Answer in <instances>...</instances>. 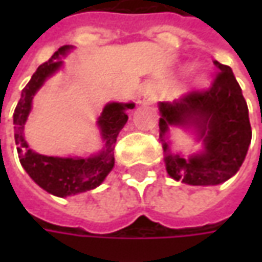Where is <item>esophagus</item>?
I'll list each match as a JSON object with an SVG mask.
<instances>
[{"mask_svg": "<svg viewBox=\"0 0 262 262\" xmlns=\"http://www.w3.org/2000/svg\"><path fill=\"white\" fill-rule=\"evenodd\" d=\"M156 99H157V92H156V88H154L153 85H144L140 90V92H139V97H137V102L139 103H146V105H148V103H153L156 102Z\"/></svg>", "mask_w": 262, "mask_h": 262, "instance_id": "esophagus-1", "label": "esophagus"}]
</instances>
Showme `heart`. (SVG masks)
<instances>
[{
	"label": "heart",
	"mask_w": 262,
	"mask_h": 262,
	"mask_svg": "<svg viewBox=\"0 0 262 262\" xmlns=\"http://www.w3.org/2000/svg\"><path fill=\"white\" fill-rule=\"evenodd\" d=\"M193 85H202L203 82H205V80H203L202 75H196V77H193Z\"/></svg>",
	"instance_id": "heart-1"
}]
</instances>
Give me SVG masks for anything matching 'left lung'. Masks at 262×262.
Returning <instances> with one entry per match:
<instances>
[{"instance_id":"obj_1","label":"left lung","mask_w":262,"mask_h":262,"mask_svg":"<svg viewBox=\"0 0 262 262\" xmlns=\"http://www.w3.org/2000/svg\"><path fill=\"white\" fill-rule=\"evenodd\" d=\"M216 73L205 91H192L172 102H160V139L171 178L188 185H217L236 174L251 143V125L242 88L229 66L213 61ZM170 125L193 127L204 151L185 160L169 151Z\"/></svg>"}]
</instances>
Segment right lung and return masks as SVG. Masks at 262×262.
<instances>
[{
  "instance_id": "add662e5",
  "label": "right lung",
  "mask_w": 262,
  "mask_h": 262,
  "mask_svg": "<svg viewBox=\"0 0 262 262\" xmlns=\"http://www.w3.org/2000/svg\"><path fill=\"white\" fill-rule=\"evenodd\" d=\"M71 46H61L56 53L37 67L31 81L22 90L20 99L14 112L15 143L19 161L25 171L37 185L56 196L86 192L101 185L115 165L114 148L116 137L127 122V109L135 108V103L111 102L103 108L98 119L101 136L105 143L103 150L88 159L81 157H49L35 153L29 148L24 136V126L32 109V99L37 90L63 66L60 57L66 56Z\"/></svg>"
}]
</instances>
